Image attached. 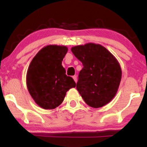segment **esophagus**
<instances>
[{
    "label": "esophagus",
    "mask_w": 147,
    "mask_h": 147,
    "mask_svg": "<svg viewBox=\"0 0 147 147\" xmlns=\"http://www.w3.org/2000/svg\"><path fill=\"white\" fill-rule=\"evenodd\" d=\"M72 78H73L74 80H75V82L77 83V75H74L73 77H72Z\"/></svg>",
    "instance_id": "obj_1"
}]
</instances>
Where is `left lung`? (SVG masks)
<instances>
[{"mask_svg": "<svg viewBox=\"0 0 147 147\" xmlns=\"http://www.w3.org/2000/svg\"><path fill=\"white\" fill-rule=\"evenodd\" d=\"M71 51L83 64L77 89L90 107H102L113 99L122 79L120 65L99 44L89 43L72 47Z\"/></svg>", "mask_w": 147, "mask_h": 147, "instance_id": "8db88e82", "label": "left lung"}]
</instances>
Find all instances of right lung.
<instances>
[{
    "instance_id": "1",
    "label": "right lung",
    "mask_w": 147,
    "mask_h": 147,
    "mask_svg": "<svg viewBox=\"0 0 147 147\" xmlns=\"http://www.w3.org/2000/svg\"><path fill=\"white\" fill-rule=\"evenodd\" d=\"M68 50L64 45H47L35 55L28 69V90L37 105L45 110L58 107L67 91L76 86L61 65Z\"/></svg>"
}]
</instances>
